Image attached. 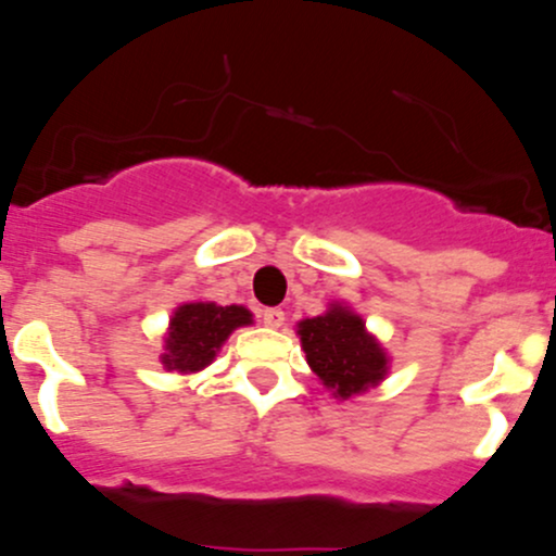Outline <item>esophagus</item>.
<instances>
[{
  "instance_id": "obj_1",
  "label": "esophagus",
  "mask_w": 556,
  "mask_h": 556,
  "mask_svg": "<svg viewBox=\"0 0 556 556\" xmlns=\"http://www.w3.org/2000/svg\"><path fill=\"white\" fill-rule=\"evenodd\" d=\"M262 321H265L267 327L278 329V327H283V321H286V313L280 311V307H265V311H262Z\"/></svg>"
}]
</instances>
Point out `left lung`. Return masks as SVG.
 Segmentation results:
<instances>
[{"instance_id":"1","label":"left lung","mask_w":556,"mask_h":556,"mask_svg":"<svg viewBox=\"0 0 556 556\" xmlns=\"http://www.w3.org/2000/svg\"><path fill=\"white\" fill-rule=\"evenodd\" d=\"M305 359L318 381L340 400L378 387L389 370V356L365 329L362 316L345 305H329L327 313L296 324Z\"/></svg>"}]
</instances>
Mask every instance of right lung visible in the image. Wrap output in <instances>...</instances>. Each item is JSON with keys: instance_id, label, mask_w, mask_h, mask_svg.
<instances>
[{"instance_id": "right-lung-1", "label": "right lung", "mask_w": 556, "mask_h": 556, "mask_svg": "<svg viewBox=\"0 0 556 556\" xmlns=\"http://www.w3.org/2000/svg\"><path fill=\"white\" fill-rule=\"evenodd\" d=\"M245 324H251V311L243 305L184 302L169 318L162 365L175 372L202 370L216 359L224 340Z\"/></svg>"}]
</instances>
